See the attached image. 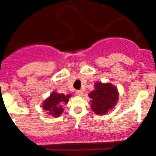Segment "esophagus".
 <instances>
[{
  "mask_svg": "<svg viewBox=\"0 0 156 156\" xmlns=\"http://www.w3.org/2000/svg\"><path fill=\"white\" fill-rule=\"evenodd\" d=\"M76 94L78 95V96H82L83 91H81V90H76Z\"/></svg>",
  "mask_w": 156,
  "mask_h": 156,
  "instance_id": "esophagus-1",
  "label": "esophagus"
}]
</instances>
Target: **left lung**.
I'll return each mask as SVG.
<instances>
[{
    "label": "left lung",
    "mask_w": 156,
    "mask_h": 156,
    "mask_svg": "<svg viewBox=\"0 0 156 156\" xmlns=\"http://www.w3.org/2000/svg\"><path fill=\"white\" fill-rule=\"evenodd\" d=\"M90 98V108L96 114L104 115L116 105L119 93L113 84L110 83L94 84V90L88 94Z\"/></svg>",
    "instance_id": "8db88e82"
}]
</instances>
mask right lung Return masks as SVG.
<instances>
[{"label": "right lung", "mask_w": 156, "mask_h": 156, "mask_svg": "<svg viewBox=\"0 0 156 156\" xmlns=\"http://www.w3.org/2000/svg\"><path fill=\"white\" fill-rule=\"evenodd\" d=\"M71 94L65 95L53 91L43 104V108L52 116H59L62 113L63 104H67Z\"/></svg>", "instance_id": "add662e5"}]
</instances>
